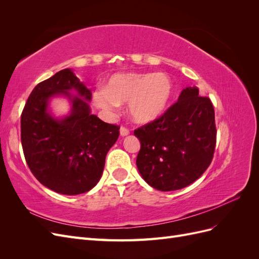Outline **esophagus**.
I'll return each mask as SVG.
<instances>
[{"label":"esophagus","instance_id":"34e87169","mask_svg":"<svg viewBox=\"0 0 259 259\" xmlns=\"http://www.w3.org/2000/svg\"><path fill=\"white\" fill-rule=\"evenodd\" d=\"M120 134H121V136H127L130 134V130L125 126H121Z\"/></svg>","mask_w":259,"mask_h":259}]
</instances>
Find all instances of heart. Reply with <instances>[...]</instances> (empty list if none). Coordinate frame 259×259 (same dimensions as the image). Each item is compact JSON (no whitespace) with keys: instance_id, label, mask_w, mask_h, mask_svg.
<instances>
[{"instance_id":"heart-1","label":"heart","mask_w":259,"mask_h":259,"mask_svg":"<svg viewBox=\"0 0 259 259\" xmlns=\"http://www.w3.org/2000/svg\"><path fill=\"white\" fill-rule=\"evenodd\" d=\"M173 94V83L165 73H126L112 76L106 89L94 94V103L114 116L120 104L128 101V113L137 122L155 120L165 110Z\"/></svg>"}]
</instances>
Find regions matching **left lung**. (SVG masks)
I'll return each mask as SVG.
<instances>
[{
  "instance_id": "8db88e82",
  "label": "left lung",
  "mask_w": 259,
  "mask_h": 259,
  "mask_svg": "<svg viewBox=\"0 0 259 259\" xmlns=\"http://www.w3.org/2000/svg\"><path fill=\"white\" fill-rule=\"evenodd\" d=\"M213 104L187 88L158 119L134 131L140 142L136 164L154 189L173 191L195 182L209 166L216 146Z\"/></svg>"
}]
</instances>
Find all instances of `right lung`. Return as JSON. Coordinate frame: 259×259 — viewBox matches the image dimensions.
<instances>
[{
  "label": "right lung",
  "mask_w": 259,
  "mask_h": 259,
  "mask_svg": "<svg viewBox=\"0 0 259 259\" xmlns=\"http://www.w3.org/2000/svg\"><path fill=\"white\" fill-rule=\"evenodd\" d=\"M70 89L92 99L91 91L70 69L38 83L22 110L20 136L26 162L38 182L55 192L75 195L90 191L99 182L120 126L91 114L88 101L70 96ZM58 93L73 101L72 113L62 120L47 112L48 99Z\"/></svg>",
  "instance_id": "obj_1"
}]
</instances>
